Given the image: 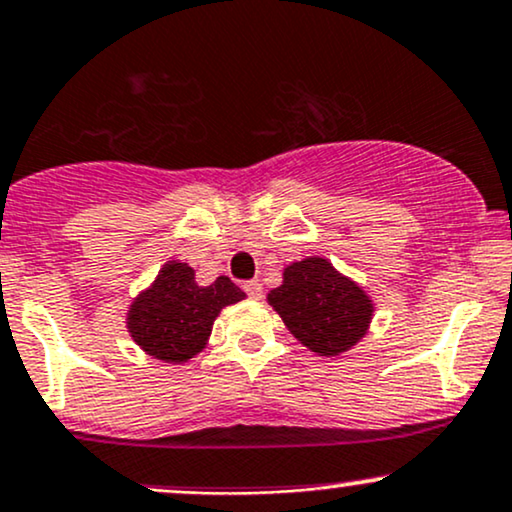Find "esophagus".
<instances>
[{
    "mask_svg": "<svg viewBox=\"0 0 512 512\" xmlns=\"http://www.w3.org/2000/svg\"><path fill=\"white\" fill-rule=\"evenodd\" d=\"M243 288H245V293L250 295V298H262V283L260 281H245L243 283Z\"/></svg>",
    "mask_w": 512,
    "mask_h": 512,
    "instance_id": "1",
    "label": "esophagus"
}]
</instances>
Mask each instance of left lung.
I'll list each match as a JSON object with an SVG mask.
<instances>
[{"instance_id":"8db88e82","label":"left lung","mask_w":512,"mask_h":512,"mask_svg":"<svg viewBox=\"0 0 512 512\" xmlns=\"http://www.w3.org/2000/svg\"><path fill=\"white\" fill-rule=\"evenodd\" d=\"M267 303L307 350L324 357L357 346L374 317L365 288L319 255L286 264L281 286L267 293Z\"/></svg>"}]
</instances>
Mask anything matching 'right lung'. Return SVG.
<instances>
[{"mask_svg":"<svg viewBox=\"0 0 512 512\" xmlns=\"http://www.w3.org/2000/svg\"><path fill=\"white\" fill-rule=\"evenodd\" d=\"M240 300H245V293L229 276L200 286L188 262L169 260L128 305L126 329L145 355L183 365L207 348L221 310Z\"/></svg>","mask_w":512,"mask_h":512,"instance_id":"right-lung-1","label":"right lung"}]
</instances>
